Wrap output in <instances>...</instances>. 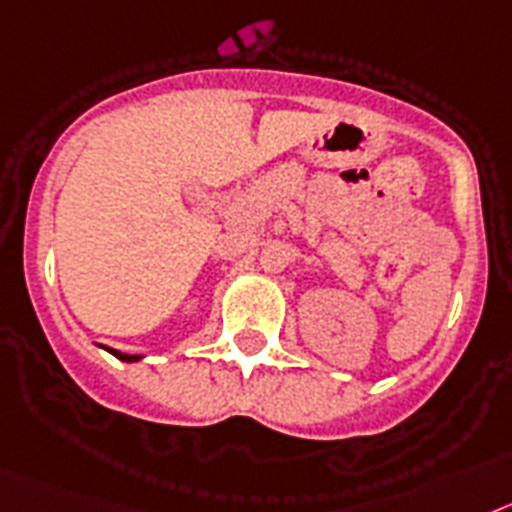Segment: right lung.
<instances>
[{
    "label": "right lung",
    "mask_w": 512,
    "mask_h": 512,
    "mask_svg": "<svg viewBox=\"0 0 512 512\" xmlns=\"http://www.w3.org/2000/svg\"><path fill=\"white\" fill-rule=\"evenodd\" d=\"M108 353H113L118 361H126V363H136L141 358V355H128V353H121V350H113V348H105Z\"/></svg>",
    "instance_id": "1"
}]
</instances>
